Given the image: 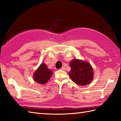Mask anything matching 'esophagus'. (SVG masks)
Returning a JSON list of instances; mask_svg holds the SVG:
<instances>
[{"instance_id":"obj_1","label":"esophagus","mask_w":121,"mask_h":121,"mask_svg":"<svg viewBox=\"0 0 121 121\" xmlns=\"http://www.w3.org/2000/svg\"><path fill=\"white\" fill-rule=\"evenodd\" d=\"M60 70H63V71H65V66H62V67L60 69Z\"/></svg>"}]
</instances>
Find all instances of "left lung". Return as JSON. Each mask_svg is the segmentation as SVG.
<instances>
[{
	"mask_svg": "<svg viewBox=\"0 0 121 121\" xmlns=\"http://www.w3.org/2000/svg\"><path fill=\"white\" fill-rule=\"evenodd\" d=\"M71 70L69 72L71 79L81 86L88 84L93 78V70L87 62L74 59L70 63Z\"/></svg>",
	"mask_w": 121,
	"mask_h": 121,
	"instance_id": "left-lung-1",
	"label": "left lung"
}]
</instances>
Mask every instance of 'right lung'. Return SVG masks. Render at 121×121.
<instances>
[{
  "label": "right lung",
  "instance_id": "1",
  "mask_svg": "<svg viewBox=\"0 0 121 121\" xmlns=\"http://www.w3.org/2000/svg\"><path fill=\"white\" fill-rule=\"evenodd\" d=\"M52 72L49 70L45 64L42 63L34 74V79L37 83L43 84L47 83L52 75Z\"/></svg>",
  "mask_w": 121,
  "mask_h": 121
}]
</instances>
